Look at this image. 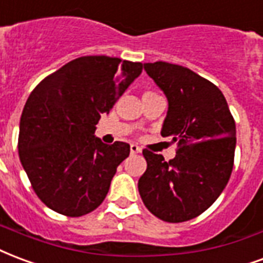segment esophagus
Wrapping results in <instances>:
<instances>
[{
    "label": "esophagus",
    "mask_w": 263,
    "mask_h": 263,
    "mask_svg": "<svg viewBox=\"0 0 263 263\" xmlns=\"http://www.w3.org/2000/svg\"><path fill=\"white\" fill-rule=\"evenodd\" d=\"M129 149H131V153L132 155H135V153H141L142 149L138 145H135V143H132L131 146H129Z\"/></svg>",
    "instance_id": "obj_1"
}]
</instances>
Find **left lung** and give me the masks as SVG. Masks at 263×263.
<instances>
[{
  "label": "left lung",
  "instance_id": "obj_1",
  "mask_svg": "<svg viewBox=\"0 0 263 263\" xmlns=\"http://www.w3.org/2000/svg\"><path fill=\"white\" fill-rule=\"evenodd\" d=\"M143 68L166 95L161 137L177 142L170 161L143 151L147 167L138 181L151 213L168 223L191 220L219 198L234 163L235 122L223 93L191 69L170 62Z\"/></svg>",
  "mask_w": 263,
  "mask_h": 263
}]
</instances>
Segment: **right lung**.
<instances>
[{
    "label": "right lung",
    "mask_w": 263,
    "mask_h": 263,
    "mask_svg": "<svg viewBox=\"0 0 263 263\" xmlns=\"http://www.w3.org/2000/svg\"><path fill=\"white\" fill-rule=\"evenodd\" d=\"M143 64L107 55L68 62L44 78L23 107L17 151L36 195L78 217L96 209L129 145L103 143L96 124L141 75Z\"/></svg>",
    "instance_id": "1"
}]
</instances>
